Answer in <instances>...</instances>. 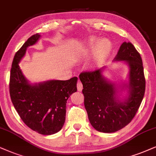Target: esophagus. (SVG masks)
<instances>
[{
  "mask_svg": "<svg viewBox=\"0 0 156 156\" xmlns=\"http://www.w3.org/2000/svg\"><path fill=\"white\" fill-rule=\"evenodd\" d=\"M77 88H78V90H79V91H81L83 89V84L80 80H78V83H77Z\"/></svg>",
  "mask_w": 156,
  "mask_h": 156,
  "instance_id": "34e87169",
  "label": "esophagus"
}]
</instances>
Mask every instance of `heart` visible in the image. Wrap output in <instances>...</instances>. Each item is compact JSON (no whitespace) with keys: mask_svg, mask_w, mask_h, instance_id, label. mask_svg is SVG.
<instances>
[{"mask_svg":"<svg viewBox=\"0 0 156 156\" xmlns=\"http://www.w3.org/2000/svg\"><path fill=\"white\" fill-rule=\"evenodd\" d=\"M111 50L112 44L108 39H103L98 42L97 39L92 37L88 42L86 53L94 52V61L99 64L109 57Z\"/></svg>","mask_w":156,"mask_h":156,"instance_id":"obj_1","label":"heart"}]
</instances>
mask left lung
I'll list each match as a JSON object with an SVG mask.
<instances>
[{"instance_id":"8db88e82","label":"left lung","mask_w":156,"mask_h":156,"mask_svg":"<svg viewBox=\"0 0 156 156\" xmlns=\"http://www.w3.org/2000/svg\"><path fill=\"white\" fill-rule=\"evenodd\" d=\"M114 60L125 61L129 68V83L121 86L127 90V96L124 100L119 99L116 85L102 76L104 67L83 72L79 76L90 125L97 131L105 133L119 130L132 121L145 90L143 61L132 43H122Z\"/></svg>"}]
</instances>
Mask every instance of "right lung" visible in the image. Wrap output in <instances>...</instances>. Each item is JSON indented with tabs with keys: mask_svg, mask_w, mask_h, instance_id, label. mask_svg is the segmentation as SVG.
Wrapping results in <instances>:
<instances>
[{
	"mask_svg": "<svg viewBox=\"0 0 156 156\" xmlns=\"http://www.w3.org/2000/svg\"><path fill=\"white\" fill-rule=\"evenodd\" d=\"M39 37V34L32 35L15 54L11 69L9 90L13 106L25 125L41 135H50L57 133L63 127L67 101L73 93L77 91L78 78L29 83L19 63L27 47L34 44Z\"/></svg>",
	"mask_w": 156,
	"mask_h": 156,
	"instance_id": "right-lung-1",
	"label": "right lung"
}]
</instances>
